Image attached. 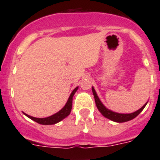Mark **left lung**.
<instances>
[{
	"instance_id": "left-lung-1",
	"label": "left lung",
	"mask_w": 160,
	"mask_h": 160,
	"mask_svg": "<svg viewBox=\"0 0 160 160\" xmlns=\"http://www.w3.org/2000/svg\"><path fill=\"white\" fill-rule=\"evenodd\" d=\"M92 92H93V94H94V100H95V103H96V106H97V108L98 109V111H100V113L102 114L103 116L106 117V118H109V119L112 120V121L116 122H128V121H130V120L135 118V117L138 116V114H140L141 111L143 110L144 107H146L147 103H148V102L145 103V104H144V105L142 106L139 110L135 111V112L131 113V114H120V113L114 112V111L109 110V109H107L105 106L103 105L102 103V102L100 101L99 98L98 97L94 87H92Z\"/></svg>"
}]
</instances>
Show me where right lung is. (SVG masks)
Wrapping results in <instances>:
<instances>
[{
    "label": "right lung",
    "instance_id": "add662e5",
    "mask_svg": "<svg viewBox=\"0 0 160 160\" xmlns=\"http://www.w3.org/2000/svg\"><path fill=\"white\" fill-rule=\"evenodd\" d=\"M78 87H76L74 90L72 91V93L70 94V97H69V98H68V101L66 103V105L64 106V107H63L61 111H59L58 112H57L56 114H53V115H51V116L49 117H47V118H35V117H32L30 116V115H29V114H25V113H24V114L25 115H26V116L28 117V118H29L30 119L33 120V121H35L36 122H38V123L39 124H42V125H52V124H55V123H58V122H59L60 121H62V119H64L65 118H66V117L69 115V114H70V111H71V109H72V102H73V95H74V94H75V92L78 90Z\"/></svg>",
    "mask_w": 160,
    "mask_h": 160
}]
</instances>
